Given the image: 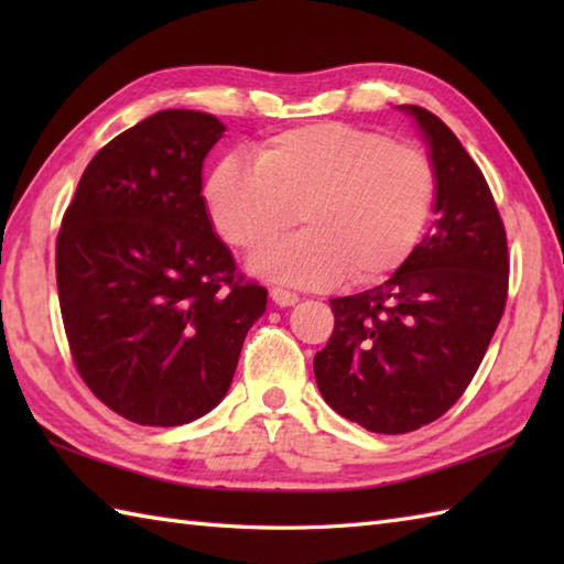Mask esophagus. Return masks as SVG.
Wrapping results in <instances>:
<instances>
[{
    "label": "esophagus",
    "mask_w": 564,
    "mask_h": 564,
    "mask_svg": "<svg viewBox=\"0 0 564 564\" xmlns=\"http://www.w3.org/2000/svg\"><path fill=\"white\" fill-rule=\"evenodd\" d=\"M271 301L279 305V307H291L295 305L297 301H301V295L293 293V291H285V289H271Z\"/></svg>",
    "instance_id": "34e87169"
}]
</instances>
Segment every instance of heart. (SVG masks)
<instances>
[{"label":"heart","instance_id":"1","mask_svg":"<svg viewBox=\"0 0 564 564\" xmlns=\"http://www.w3.org/2000/svg\"><path fill=\"white\" fill-rule=\"evenodd\" d=\"M436 198V170L410 142L346 123H313L263 140L257 160L225 158L206 184L215 230L254 254L295 225L305 232L254 259L275 281L376 283L422 239Z\"/></svg>","mask_w":564,"mask_h":564}]
</instances>
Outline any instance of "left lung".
Wrapping results in <instances>:
<instances>
[{
  "label": "left lung",
  "mask_w": 564,
  "mask_h": 564,
  "mask_svg": "<svg viewBox=\"0 0 564 564\" xmlns=\"http://www.w3.org/2000/svg\"><path fill=\"white\" fill-rule=\"evenodd\" d=\"M436 170V223L376 289L332 297L315 354L322 398L373 434H406L446 414L480 368L505 315L507 230L480 166L438 116L404 106Z\"/></svg>",
  "instance_id": "left-lung-1"
}]
</instances>
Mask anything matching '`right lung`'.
<instances>
[{"instance_id": "right-lung-1", "label": "right lung", "mask_w": 564, "mask_h": 564, "mask_svg": "<svg viewBox=\"0 0 564 564\" xmlns=\"http://www.w3.org/2000/svg\"><path fill=\"white\" fill-rule=\"evenodd\" d=\"M225 133L160 111L104 145L57 232L59 313L77 373L128 422L178 426L230 388L267 289L213 232L200 170Z\"/></svg>"}]
</instances>
